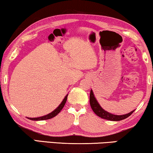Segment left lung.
Listing matches in <instances>:
<instances>
[{
    "label": "left lung",
    "instance_id": "obj_1",
    "mask_svg": "<svg viewBox=\"0 0 153 153\" xmlns=\"http://www.w3.org/2000/svg\"><path fill=\"white\" fill-rule=\"evenodd\" d=\"M90 104H91V106L92 109L94 111V113L98 116L100 118L106 119V120H112V121H119L122 120L123 119H125L128 118L129 116H131L132 114V113L134 111V110L131 111L130 113H128V114H125V115H114L112 114H110L106 111L104 110L100 105L98 103L97 100L94 96L93 91H91V93H90Z\"/></svg>",
    "mask_w": 153,
    "mask_h": 153
}]
</instances>
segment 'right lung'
I'll return each mask as SVG.
<instances>
[{"mask_svg": "<svg viewBox=\"0 0 153 153\" xmlns=\"http://www.w3.org/2000/svg\"><path fill=\"white\" fill-rule=\"evenodd\" d=\"M68 95H67L65 97V98L63 99V100H62V102H61V103H60V105L58 106V107L53 111L50 113V114L46 115V116H42V117H38V118H28L30 119V120H48V119H51L52 118H53V117L57 116V115L60 112V111L62 109V108L64 107L65 104V103H66L67 99H68Z\"/></svg>", "mask_w": 153, "mask_h": 153, "instance_id": "right-lung-1", "label": "right lung"}]
</instances>
